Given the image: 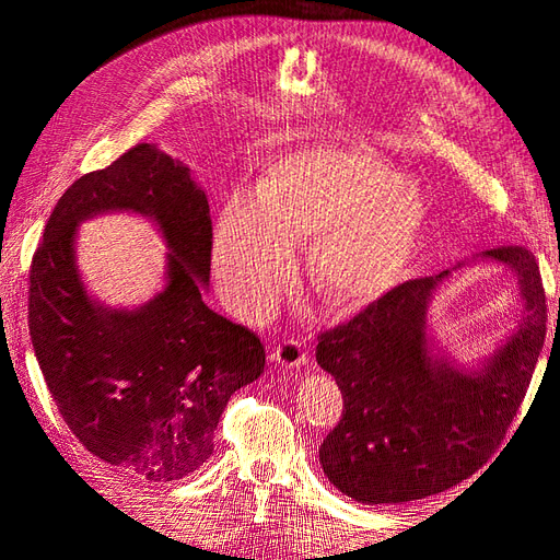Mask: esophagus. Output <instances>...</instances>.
Masks as SVG:
<instances>
[{
  "label": "esophagus",
  "instance_id": "obj_1",
  "mask_svg": "<svg viewBox=\"0 0 560 560\" xmlns=\"http://www.w3.org/2000/svg\"><path fill=\"white\" fill-rule=\"evenodd\" d=\"M270 360H273L278 366L282 369H301L306 364V352H303L301 343L290 338V341H282L273 348V354H270Z\"/></svg>",
  "mask_w": 560,
  "mask_h": 560
}]
</instances>
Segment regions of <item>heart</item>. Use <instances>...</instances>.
Returning <instances> with one entry per match:
<instances>
[{"instance_id": "1", "label": "heart", "mask_w": 560, "mask_h": 560, "mask_svg": "<svg viewBox=\"0 0 560 560\" xmlns=\"http://www.w3.org/2000/svg\"><path fill=\"white\" fill-rule=\"evenodd\" d=\"M418 186L376 151L313 144L278 159L259 196L235 191L219 217L214 268L233 306L261 317L296 266V243L315 241L319 290L336 306H358L393 287L425 229Z\"/></svg>"}]
</instances>
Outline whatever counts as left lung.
<instances>
[{
  "instance_id": "obj_1",
  "label": "left lung",
  "mask_w": 560,
  "mask_h": 560,
  "mask_svg": "<svg viewBox=\"0 0 560 560\" xmlns=\"http://www.w3.org/2000/svg\"><path fill=\"white\" fill-rule=\"evenodd\" d=\"M481 259L516 276L523 317L479 369L430 350L428 306L451 270L397 284L317 336V364L343 395L319 463L343 495L362 504L436 495L488 463L510 430L545 346L547 296L530 249L506 245Z\"/></svg>"
}]
</instances>
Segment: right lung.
Here are the masks:
<instances>
[{"label": "right lung", "instance_id": "right-lung-1", "mask_svg": "<svg viewBox=\"0 0 560 560\" xmlns=\"http://www.w3.org/2000/svg\"><path fill=\"white\" fill-rule=\"evenodd\" d=\"M116 209L149 215L172 252L164 292L135 312L93 302L73 257L82 219ZM210 257L206 191L154 144L79 177L32 257L30 336L50 397L83 446L147 483L208 463L231 395L264 374L259 336L202 301Z\"/></svg>", "mask_w": 560, "mask_h": 560}]
</instances>
